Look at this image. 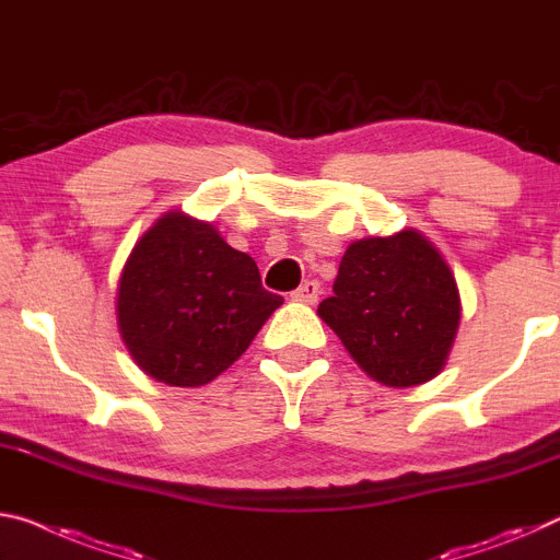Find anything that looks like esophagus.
<instances>
[{"instance_id": "34e87169", "label": "esophagus", "mask_w": 560, "mask_h": 560, "mask_svg": "<svg viewBox=\"0 0 560 560\" xmlns=\"http://www.w3.org/2000/svg\"><path fill=\"white\" fill-rule=\"evenodd\" d=\"M318 294H322V287H318V281H304L301 287L291 294L294 301H304V304H316Z\"/></svg>"}]
</instances>
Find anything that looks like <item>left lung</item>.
Masks as SVG:
<instances>
[{
	"instance_id": "obj_1",
	"label": "left lung",
	"mask_w": 560,
	"mask_h": 560,
	"mask_svg": "<svg viewBox=\"0 0 560 560\" xmlns=\"http://www.w3.org/2000/svg\"><path fill=\"white\" fill-rule=\"evenodd\" d=\"M351 359L384 386H419L446 366L460 296L446 259L416 229L349 244L318 304Z\"/></svg>"
}]
</instances>
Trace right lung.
Returning a JSON list of instances; mask_svg holds the SVG:
<instances>
[{
    "label": "right lung",
    "instance_id": "obj_1",
    "mask_svg": "<svg viewBox=\"0 0 560 560\" xmlns=\"http://www.w3.org/2000/svg\"><path fill=\"white\" fill-rule=\"evenodd\" d=\"M283 299L214 224L172 209L139 238L117 287V326L137 366L203 386L232 366Z\"/></svg>",
    "mask_w": 560,
    "mask_h": 560
}]
</instances>
